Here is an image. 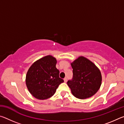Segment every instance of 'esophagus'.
Wrapping results in <instances>:
<instances>
[{"instance_id": "34e87169", "label": "esophagus", "mask_w": 124, "mask_h": 124, "mask_svg": "<svg viewBox=\"0 0 124 124\" xmlns=\"http://www.w3.org/2000/svg\"><path fill=\"white\" fill-rule=\"evenodd\" d=\"M64 83H66L67 81V78H64Z\"/></svg>"}]
</instances>
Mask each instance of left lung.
Wrapping results in <instances>:
<instances>
[{"instance_id": "1", "label": "left lung", "mask_w": 124, "mask_h": 124, "mask_svg": "<svg viewBox=\"0 0 124 124\" xmlns=\"http://www.w3.org/2000/svg\"><path fill=\"white\" fill-rule=\"evenodd\" d=\"M73 77L67 85L75 97L86 99L92 97L100 89L102 75L99 68L84 56H79L71 63Z\"/></svg>"}]
</instances>
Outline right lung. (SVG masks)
Segmentation results:
<instances>
[{
  "label": "right lung",
  "mask_w": 124,
  "mask_h": 124,
  "mask_svg": "<svg viewBox=\"0 0 124 124\" xmlns=\"http://www.w3.org/2000/svg\"><path fill=\"white\" fill-rule=\"evenodd\" d=\"M57 60L51 55L38 60L28 69L26 84L28 91L38 100H46L53 96L58 86L64 82L59 77L56 67Z\"/></svg>",
  "instance_id": "1"
}]
</instances>
